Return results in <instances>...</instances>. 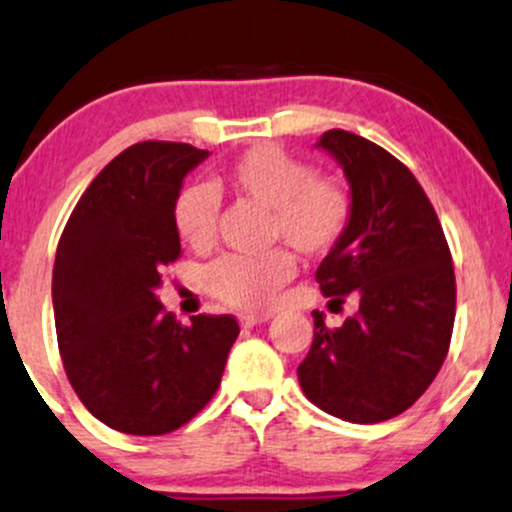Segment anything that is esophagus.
Returning <instances> with one entry per match:
<instances>
[{
  "label": "esophagus",
  "instance_id": "esophagus-1",
  "mask_svg": "<svg viewBox=\"0 0 512 512\" xmlns=\"http://www.w3.org/2000/svg\"><path fill=\"white\" fill-rule=\"evenodd\" d=\"M268 320H271L268 315H241V327H256V324H263Z\"/></svg>",
  "mask_w": 512,
  "mask_h": 512
}]
</instances>
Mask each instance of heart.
<instances>
[{
	"instance_id": "1",
	"label": "heart",
	"mask_w": 512,
	"mask_h": 512,
	"mask_svg": "<svg viewBox=\"0 0 512 512\" xmlns=\"http://www.w3.org/2000/svg\"><path fill=\"white\" fill-rule=\"evenodd\" d=\"M222 188L256 205L271 207L268 236L302 256H324L344 239L354 214L349 190L317 175L310 163L276 144H258L234 158L219 175ZM219 202L205 185H190L173 205V227L192 251H207L217 229ZM295 261L285 249L268 254L224 256L205 273L207 290L236 310H263L280 285L293 278Z\"/></svg>"
}]
</instances>
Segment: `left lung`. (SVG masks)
<instances>
[{
  "instance_id": "left-lung-1",
  "label": "left lung",
  "mask_w": 512,
  "mask_h": 512,
  "mask_svg": "<svg viewBox=\"0 0 512 512\" xmlns=\"http://www.w3.org/2000/svg\"><path fill=\"white\" fill-rule=\"evenodd\" d=\"M317 146L346 175L354 214L315 278L329 305L359 298V312L329 329L320 312L298 366L310 403L356 425L400 415L430 388L454 329L456 283L442 224L425 190L386 148L351 131Z\"/></svg>"
}]
</instances>
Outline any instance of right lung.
<instances>
[{"instance_id": "add662e5", "label": "right lung", "mask_w": 512, "mask_h": 512, "mask_svg": "<svg viewBox=\"0 0 512 512\" xmlns=\"http://www.w3.org/2000/svg\"><path fill=\"white\" fill-rule=\"evenodd\" d=\"M210 156L141 141L102 168L58 241L53 312L65 373L112 430L153 437L183 427L222 381L239 324L232 315L175 322L156 298L180 258L173 205L185 175Z\"/></svg>"}]
</instances>
